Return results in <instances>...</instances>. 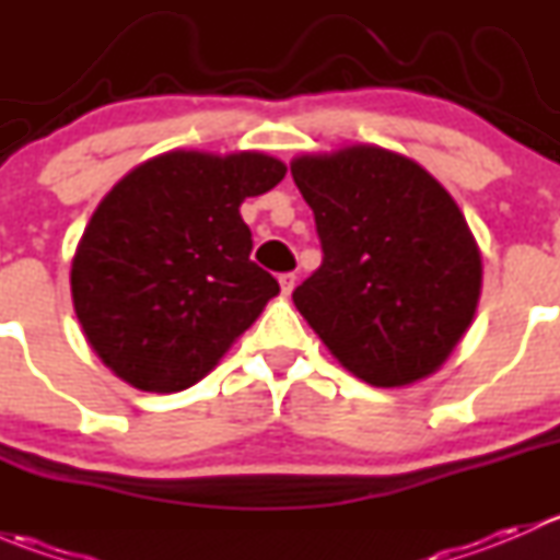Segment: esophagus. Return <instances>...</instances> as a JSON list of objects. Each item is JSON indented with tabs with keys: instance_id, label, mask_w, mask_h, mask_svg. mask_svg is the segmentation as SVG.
I'll return each mask as SVG.
<instances>
[{
	"instance_id": "34e87169",
	"label": "esophagus",
	"mask_w": 560,
	"mask_h": 560,
	"mask_svg": "<svg viewBox=\"0 0 560 560\" xmlns=\"http://www.w3.org/2000/svg\"><path fill=\"white\" fill-rule=\"evenodd\" d=\"M298 284V276L295 273H281L279 276V287H281V295H292V290H295Z\"/></svg>"
}]
</instances>
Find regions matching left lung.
<instances>
[{"label":"left lung","instance_id":"left-lung-1","mask_svg":"<svg viewBox=\"0 0 560 560\" xmlns=\"http://www.w3.org/2000/svg\"><path fill=\"white\" fill-rule=\"evenodd\" d=\"M322 265L292 292L332 358L374 387L436 374L471 325L482 257L447 189L415 160L347 145L292 160Z\"/></svg>","mask_w":560,"mask_h":560}]
</instances>
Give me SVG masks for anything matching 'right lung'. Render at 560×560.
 Listing matches in <instances>:
<instances>
[{"mask_svg": "<svg viewBox=\"0 0 560 560\" xmlns=\"http://www.w3.org/2000/svg\"><path fill=\"white\" fill-rule=\"evenodd\" d=\"M284 173L259 151H167L107 191L70 287L86 341L118 380L145 393L191 387L279 295V281L248 259L241 202Z\"/></svg>", "mask_w": 560, "mask_h": 560, "instance_id": "right-lung-1", "label": "right lung"}]
</instances>
